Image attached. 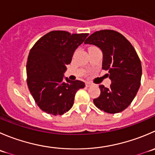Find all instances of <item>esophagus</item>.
<instances>
[{
  "instance_id": "1",
  "label": "esophagus",
  "mask_w": 155,
  "mask_h": 155,
  "mask_svg": "<svg viewBox=\"0 0 155 155\" xmlns=\"http://www.w3.org/2000/svg\"><path fill=\"white\" fill-rule=\"evenodd\" d=\"M91 85H93V84L91 83V82H87L86 83H85V86L86 87H90V86H91Z\"/></svg>"
}]
</instances>
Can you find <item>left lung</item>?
Returning <instances> with one entry per match:
<instances>
[{"label":"left lung","mask_w":155,"mask_h":155,"mask_svg":"<svg viewBox=\"0 0 155 155\" xmlns=\"http://www.w3.org/2000/svg\"><path fill=\"white\" fill-rule=\"evenodd\" d=\"M85 44L97 46L103 52L102 69L108 70L110 88L99 85L101 94L94 105L109 114L124 110L132 103L141 84L142 64L131 43L120 32L111 29L97 31Z\"/></svg>","instance_id":"8db88e82"}]
</instances>
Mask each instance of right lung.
I'll use <instances>...</instances> for the list:
<instances>
[{
  "instance_id": "1",
  "label": "right lung",
  "mask_w": 155,
  "mask_h": 155,
  "mask_svg": "<svg viewBox=\"0 0 155 155\" xmlns=\"http://www.w3.org/2000/svg\"><path fill=\"white\" fill-rule=\"evenodd\" d=\"M88 33L51 31L35 42L26 64L27 85L36 104L51 115H62L73 107L75 94L85 87L82 81L64 80L67 65Z\"/></svg>"
}]
</instances>
